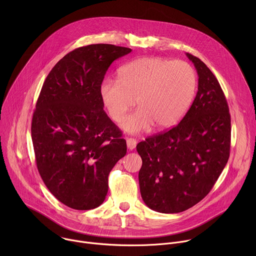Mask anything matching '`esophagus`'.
<instances>
[{"mask_svg": "<svg viewBox=\"0 0 256 256\" xmlns=\"http://www.w3.org/2000/svg\"><path fill=\"white\" fill-rule=\"evenodd\" d=\"M126 146H128V149L130 151H132V150H134L136 148V140L134 138H126Z\"/></svg>", "mask_w": 256, "mask_h": 256, "instance_id": "obj_1", "label": "esophagus"}]
</instances>
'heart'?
Returning a JSON list of instances; mask_svg holds the SVG:
<instances>
[{
  "mask_svg": "<svg viewBox=\"0 0 256 256\" xmlns=\"http://www.w3.org/2000/svg\"><path fill=\"white\" fill-rule=\"evenodd\" d=\"M196 74L188 62L144 56L118 70V80L104 79L99 87L103 107L114 122H122L136 100L138 110L122 128L130 134L169 128L190 109L196 90Z\"/></svg>",
  "mask_w": 256,
  "mask_h": 256,
  "instance_id": "obj_1",
  "label": "heart"
}]
</instances>
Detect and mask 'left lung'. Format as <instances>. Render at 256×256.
Masks as SVG:
<instances>
[{
    "label": "left lung",
    "instance_id": "8db88e82",
    "mask_svg": "<svg viewBox=\"0 0 256 256\" xmlns=\"http://www.w3.org/2000/svg\"><path fill=\"white\" fill-rule=\"evenodd\" d=\"M198 75L196 96L181 122L136 144L142 160L140 192L151 210L175 214L200 202L230 155L231 118L224 92L210 70L186 54Z\"/></svg>",
    "mask_w": 256,
    "mask_h": 256
}]
</instances>
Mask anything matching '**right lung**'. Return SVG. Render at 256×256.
<instances>
[{"label": "right lung", "mask_w": 256, "mask_h": 256, "mask_svg": "<svg viewBox=\"0 0 256 256\" xmlns=\"http://www.w3.org/2000/svg\"><path fill=\"white\" fill-rule=\"evenodd\" d=\"M130 52L102 44L76 48L58 62L42 88L31 124L36 165L48 190L68 208L99 206L109 173L126 154L99 87L109 66Z\"/></svg>", "instance_id": "obj_1"}]
</instances>
